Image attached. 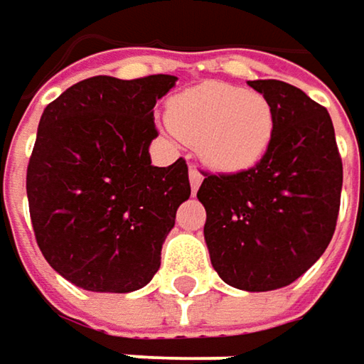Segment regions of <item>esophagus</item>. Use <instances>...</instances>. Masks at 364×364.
<instances>
[{"label":"esophagus","instance_id":"esophagus-1","mask_svg":"<svg viewBox=\"0 0 364 364\" xmlns=\"http://www.w3.org/2000/svg\"><path fill=\"white\" fill-rule=\"evenodd\" d=\"M202 179H204V177H202L200 168H198L196 164H191V166H189V185H191V191H193V193H196L198 187L202 185Z\"/></svg>","mask_w":364,"mask_h":364}]
</instances>
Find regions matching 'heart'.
Masks as SVG:
<instances>
[{
  "label": "heart",
  "mask_w": 364,
  "mask_h": 364,
  "mask_svg": "<svg viewBox=\"0 0 364 364\" xmlns=\"http://www.w3.org/2000/svg\"><path fill=\"white\" fill-rule=\"evenodd\" d=\"M168 122L175 135L198 146L208 166L223 173L256 166L275 137L273 106L262 93L216 81L175 95Z\"/></svg>",
  "instance_id": "obj_1"
}]
</instances>
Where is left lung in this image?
<instances>
[{
	"label": "left lung",
	"instance_id": "left-lung-1",
	"mask_svg": "<svg viewBox=\"0 0 364 364\" xmlns=\"http://www.w3.org/2000/svg\"><path fill=\"white\" fill-rule=\"evenodd\" d=\"M275 114L264 158L231 175L204 173V240L218 277L246 291L279 289L329 246L342 196V158L329 112L283 81H248Z\"/></svg>",
	"mask_w": 364,
	"mask_h": 364
}]
</instances>
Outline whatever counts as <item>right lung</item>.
I'll list each match as a JSON object with an SVG mask.
<instances>
[{"label":"right lung","mask_w":364,"mask_h":364,"mask_svg":"<svg viewBox=\"0 0 364 364\" xmlns=\"http://www.w3.org/2000/svg\"><path fill=\"white\" fill-rule=\"evenodd\" d=\"M177 77H91L43 110L26 168L35 240L50 267L89 289L148 285L189 198L187 164L154 166V106Z\"/></svg>","instance_id":"obj_1"}]
</instances>
